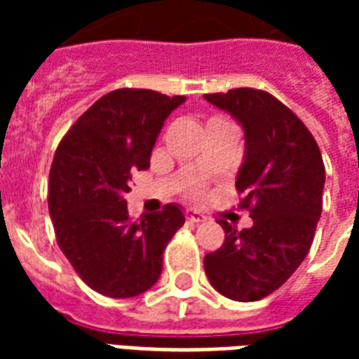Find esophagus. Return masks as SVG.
<instances>
[{
	"instance_id": "34e87169",
	"label": "esophagus",
	"mask_w": 359,
	"mask_h": 359,
	"mask_svg": "<svg viewBox=\"0 0 359 359\" xmlns=\"http://www.w3.org/2000/svg\"><path fill=\"white\" fill-rule=\"evenodd\" d=\"M186 219L191 222V224H199V222H205V216L201 212H197V210H188L186 212Z\"/></svg>"
}]
</instances>
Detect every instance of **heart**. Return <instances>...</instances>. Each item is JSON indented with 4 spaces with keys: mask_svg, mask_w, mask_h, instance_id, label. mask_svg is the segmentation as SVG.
Masks as SVG:
<instances>
[{
    "mask_svg": "<svg viewBox=\"0 0 359 359\" xmlns=\"http://www.w3.org/2000/svg\"><path fill=\"white\" fill-rule=\"evenodd\" d=\"M197 191H199V190H196V191H194V194H197Z\"/></svg>",
    "mask_w": 359,
    "mask_h": 359,
    "instance_id": "heart-1",
    "label": "heart"
}]
</instances>
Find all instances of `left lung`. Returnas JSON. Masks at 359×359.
I'll use <instances>...</instances> for the list:
<instances>
[{
  "mask_svg": "<svg viewBox=\"0 0 359 359\" xmlns=\"http://www.w3.org/2000/svg\"><path fill=\"white\" fill-rule=\"evenodd\" d=\"M244 128L245 156L236 177L238 207L253 225L225 231L222 248L205 255L212 287L236 302H257L278 290L306 259L323 212L324 162L307 126L261 89L238 87L205 95Z\"/></svg>",
  "mask_w": 359,
  "mask_h": 359,
  "instance_id": "obj_1",
  "label": "left lung"
}]
</instances>
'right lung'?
I'll return each mask as SVG.
<instances>
[{
	"label": "right lung",
	"instance_id": "1",
	"mask_svg": "<svg viewBox=\"0 0 359 359\" xmlns=\"http://www.w3.org/2000/svg\"><path fill=\"white\" fill-rule=\"evenodd\" d=\"M186 97L117 89L98 98L59 143L48 182L55 238L76 273L109 298L156 283L163 250L184 225L177 205L132 219L124 201L134 171L151 162L163 121Z\"/></svg>",
	"mask_w": 359,
	"mask_h": 359
}]
</instances>
